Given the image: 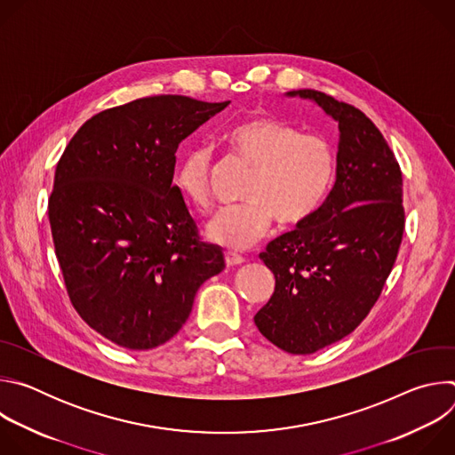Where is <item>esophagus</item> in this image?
<instances>
[{"instance_id": "1", "label": "esophagus", "mask_w": 455, "mask_h": 455, "mask_svg": "<svg viewBox=\"0 0 455 455\" xmlns=\"http://www.w3.org/2000/svg\"><path fill=\"white\" fill-rule=\"evenodd\" d=\"M225 263H227V267H235V265L244 263V259H243V255L228 250V251H225Z\"/></svg>"}]
</instances>
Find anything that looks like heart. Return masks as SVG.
Returning a JSON list of instances; mask_svg holds the SVG:
<instances>
[{"label":"heart","mask_w":455,"mask_h":455,"mask_svg":"<svg viewBox=\"0 0 455 455\" xmlns=\"http://www.w3.org/2000/svg\"><path fill=\"white\" fill-rule=\"evenodd\" d=\"M227 151L251 167L243 205L223 209L207 223L211 241L227 248H246L261 239L272 220L288 228L309 220L331 187L335 155L326 139L300 133L275 116H248L221 137ZM211 156L194 148L174 172L181 198L196 211L211 205Z\"/></svg>","instance_id":"obj_1"}]
</instances>
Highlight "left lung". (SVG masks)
I'll return each mask as SVG.
<instances>
[{
	"label": "left lung",
	"instance_id": "1",
	"mask_svg": "<svg viewBox=\"0 0 455 455\" xmlns=\"http://www.w3.org/2000/svg\"><path fill=\"white\" fill-rule=\"evenodd\" d=\"M286 95L339 122L337 181L309 220L259 255L275 275V291L253 322L279 349L311 355L355 331L378 300L403 237V180L360 109L315 90Z\"/></svg>",
	"mask_w": 455,
	"mask_h": 455
}]
</instances>
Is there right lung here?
<instances>
[{"mask_svg":"<svg viewBox=\"0 0 455 455\" xmlns=\"http://www.w3.org/2000/svg\"><path fill=\"white\" fill-rule=\"evenodd\" d=\"M228 104L158 95L100 111L57 164L48 220L64 284L81 318L120 347L171 340L225 268L172 174L180 142Z\"/></svg>","mask_w":455,"mask_h":455,"instance_id":"1","label":"right lung"}]
</instances>
